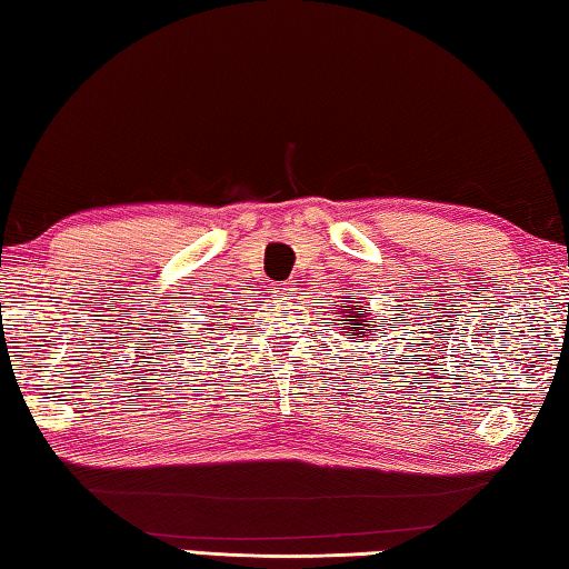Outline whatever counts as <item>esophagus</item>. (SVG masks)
<instances>
[{
    "label": "esophagus",
    "instance_id": "obj_1",
    "mask_svg": "<svg viewBox=\"0 0 569 569\" xmlns=\"http://www.w3.org/2000/svg\"><path fill=\"white\" fill-rule=\"evenodd\" d=\"M293 291H296V283H291V281L276 286V293L278 296H293Z\"/></svg>",
    "mask_w": 569,
    "mask_h": 569
}]
</instances>
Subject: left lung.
<instances>
[{
	"label": "left lung",
	"mask_w": 569,
	"mask_h": 569,
	"mask_svg": "<svg viewBox=\"0 0 569 569\" xmlns=\"http://www.w3.org/2000/svg\"><path fill=\"white\" fill-rule=\"evenodd\" d=\"M361 303V301H359ZM366 308L369 306H341V333L346 339H356V341H366V339H373L377 336V319H371L369 313H366Z\"/></svg>",
	"instance_id": "left-lung-1"
}]
</instances>
